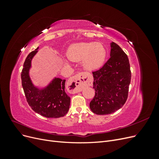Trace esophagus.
Listing matches in <instances>:
<instances>
[{"label":"esophagus","mask_w":159,"mask_h":159,"mask_svg":"<svg viewBox=\"0 0 159 159\" xmlns=\"http://www.w3.org/2000/svg\"><path fill=\"white\" fill-rule=\"evenodd\" d=\"M69 82L71 86V91L75 93L80 92L85 86H89L92 84V78L89 74L81 72L71 78Z\"/></svg>","instance_id":"1"}]
</instances>
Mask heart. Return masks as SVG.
<instances>
[{
  "instance_id": "heart-1",
  "label": "heart",
  "mask_w": 159,
  "mask_h": 159,
  "mask_svg": "<svg viewBox=\"0 0 159 159\" xmlns=\"http://www.w3.org/2000/svg\"><path fill=\"white\" fill-rule=\"evenodd\" d=\"M68 56L72 61L83 60L85 68L94 70L102 66L106 57V50L99 42H82L71 45Z\"/></svg>"
}]
</instances>
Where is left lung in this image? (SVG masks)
<instances>
[{"instance_id": "left-lung-1", "label": "left lung", "mask_w": 159, "mask_h": 159, "mask_svg": "<svg viewBox=\"0 0 159 159\" xmlns=\"http://www.w3.org/2000/svg\"><path fill=\"white\" fill-rule=\"evenodd\" d=\"M110 58L93 71L95 94L89 107L97 115L113 113L126 102L131 72L128 57L116 43H111Z\"/></svg>"}]
</instances>
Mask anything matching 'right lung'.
Segmentation results:
<instances>
[{
	"label": "right lung",
	"instance_id": "add662e5",
	"mask_svg": "<svg viewBox=\"0 0 159 159\" xmlns=\"http://www.w3.org/2000/svg\"><path fill=\"white\" fill-rule=\"evenodd\" d=\"M38 47L28 55L21 73L22 85L26 101L32 110L48 118H59L68 113L70 98L65 91V80L53 79L46 88L39 89L34 85L29 75L31 61Z\"/></svg>",
	"mask_w": 159,
	"mask_h": 159
}]
</instances>
